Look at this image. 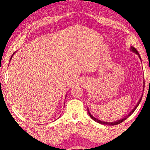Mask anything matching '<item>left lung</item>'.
<instances>
[{"instance_id":"left-lung-1","label":"left lung","mask_w":150,"mask_h":150,"mask_svg":"<svg viewBox=\"0 0 150 150\" xmlns=\"http://www.w3.org/2000/svg\"><path fill=\"white\" fill-rule=\"evenodd\" d=\"M130 50L132 51V52H133L134 53H135L136 54H137V55L138 56V57H139V59H141V57H140V54H139V53H138V51H137V50H136V49L135 48H134V47H133V46H131V47H130ZM141 62H142V61H141ZM144 88H145V81H143V92ZM142 97H143V93H142V95H141V98H140V99H139V100H138V102H137V104H136V105L135 106V107H134V109H132V111H131L128 114L126 115V116L123 117L122 118L120 119V120H116V121H114V122H105V121H102V120H98V119L96 118V117H95L93 116V115L91 114L90 111H89V109H88H88H87V110H88V115H90V117H91V118H92L93 120L94 121H96V122H98V123H100V124H102V125H118V124H120V123H121V122H123V121H124L125 120H126V119L128 117H129L130 115H132V113H134V111H135V110L136 109V108L138 107V106L139 105L140 102H141V101Z\"/></svg>"}]
</instances>
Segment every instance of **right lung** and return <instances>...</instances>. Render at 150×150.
Masks as SVG:
<instances>
[{"instance_id":"right-lung-1","label":"right lung","mask_w":150,"mask_h":150,"mask_svg":"<svg viewBox=\"0 0 150 150\" xmlns=\"http://www.w3.org/2000/svg\"><path fill=\"white\" fill-rule=\"evenodd\" d=\"M15 53H16V52H14V53H13V54H12V57H11V58H10V60H9V62H10V61H11V59H12V57H13V55H14V54H15ZM64 105H65V103H64Z\"/></svg>"}]
</instances>
